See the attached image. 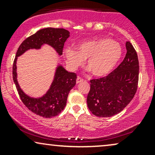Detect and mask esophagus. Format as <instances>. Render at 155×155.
I'll return each mask as SVG.
<instances>
[{
    "label": "esophagus",
    "mask_w": 155,
    "mask_h": 155,
    "mask_svg": "<svg viewBox=\"0 0 155 155\" xmlns=\"http://www.w3.org/2000/svg\"><path fill=\"white\" fill-rule=\"evenodd\" d=\"M84 81L83 79H81V78H80L79 76H78L77 79H76V84H79L80 82H82Z\"/></svg>",
    "instance_id": "1"
}]
</instances>
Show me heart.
I'll list each match as a JSON object with an SVG mask.
<instances>
[{
    "mask_svg": "<svg viewBox=\"0 0 155 155\" xmlns=\"http://www.w3.org/2000/svg\"><path fill=\"white\" fill-rule=\"evenodd\" d=\"M122 52L120 44L110 38L86 41L77 46V50L72 48L65 49L68 63L73 68L83 65L87 59V67L97 77L109 74L120 60Z\"/></svg>",
    "mask_w": 155,
    "mask_h": 155,
    "instance_id": "1",
    "label": "heart"
}]
</instances>
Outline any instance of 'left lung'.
<instances>
[{
  "label": "left lung",
  "instance_id": "8db88e82",
  "mask_svg": "<svg viewBox=\"0 0 155 155\" xmlns=\"http://www.w3.org/2000/svg\"><path fill=\"white\" fill-rule=\"evenodd\" d=\"M125 58L108 76L90 80L87 102L90 111L99 117H110L122 111L132 101L138 87L139 63L130 41Z\"/></svg>",
  "mask_w": 155,
  "mask_h": 155
}]
</instances>
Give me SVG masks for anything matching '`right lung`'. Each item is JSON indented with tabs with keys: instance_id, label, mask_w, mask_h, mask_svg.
<instances>
[{
	"instance_id": "obj_1",
	"label": "right lung",
	"mask_w": 155,
	"mask_h": 155,
	"mask_svg": "<svg viewBox=\"0 0 155 155\" xmlns=\"http://www.w3.org/2000/svg\"><path fill=\"white\" fill-rule=\"evenodd\" d=\"M69 36V31L63 28H47L39 30L20 44L14 60L12 75L21 101L28 109L44 118L57 116L64 109L69 92L76 84V74L67 71L61 65H58L54 79L47 93L41 97H32L22 91L17 81V58L29 49H41L44 44L51 46L58 54L62 55L64 44Z\"/></svg>"
}]
</instances>
